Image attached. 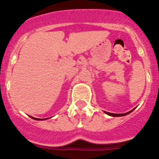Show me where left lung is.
<instances>
[{"label":"left lung","mask_w":159,"mask_h":159,"mask_svg":"<svg viewBox=\"0 0 159 159\" xmlns=\"http://www.w3.org/2000/svg\"><path fill=\"white\" fill-rule=\"evenodd\" d=\"M133 110H134V109H133ZM133 110L129 111V112H127V113H125V114H112V113L106 112V111H105V114H107V115H109V116H125V115L130 114L131 112H132Z\"/></svg>","instance_id":"obj_1"}]
</instances>
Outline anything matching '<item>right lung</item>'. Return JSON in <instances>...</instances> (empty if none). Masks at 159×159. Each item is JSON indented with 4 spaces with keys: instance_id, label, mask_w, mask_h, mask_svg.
<instances>
[{
    "instance_id": "obj_1",
    "label": "right lung",
    "mask_w": 159,
    "mask_h": 159,
    "mask_svg": "<svg viewBox=\"0 0 159 159\" xmlns=\"http://www.w3.org/2000/svg\"><path fill=\"white\" fill-rule=\"evenodd\" d=\"M30 117L32 118V119H34V120H46V119H48V118H46V119H39V118H35V117H33V116H30Z\"/></svg>"
}]
</instances>
